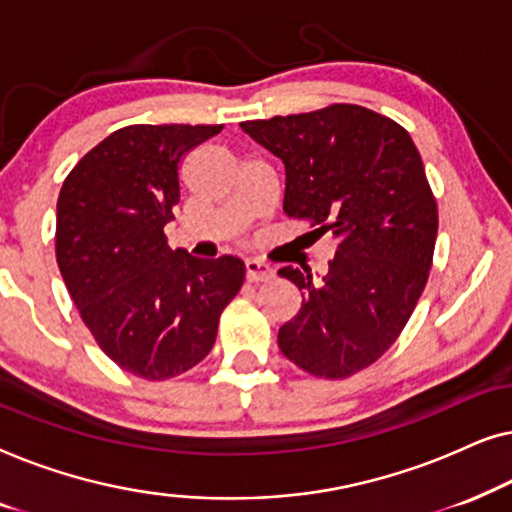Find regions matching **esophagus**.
<instances>
[{
  "mask_svg": "<svg viewBox=\"0 0 512 512\" xmlns=\"http://www.w3.org/2000/svg\"><path fill=\"white\" fill-rule=\"evenodd\" d=\"M244 268H247L249 282H270V279L275 277V270H272L265 261H261V258H249V261L244 263Z\"/></svg>",
  "mask_w": 512,
  "mask_h": 512,
  "instance_id": "34e87169",
  "label": "esophagus"
}]
</instances>
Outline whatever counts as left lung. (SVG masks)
I'll use <instances>...</instances> for the list:
<instances>
[{"instance_id":"obj_1","label":"left lung","mask_w":512,"mask_h":512,"mask_svg":"<svg viewBox=\"0 0 512 512\" xmlns=\"http://www.w3.org/2000/svg\"><path fill=\"white\" fill-rule=\"evenodd\" d=\"M284 163V212L338 240L328 275L286 265L303 291L279 328L286 359L324 380H345L394 345L429 279L438 205L403 125L359 104L240 123Z\"/></svg>"}]
</instances>
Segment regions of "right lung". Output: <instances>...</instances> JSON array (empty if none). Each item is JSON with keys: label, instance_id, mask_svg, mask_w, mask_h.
I'll use <instances>...</instances> for the list:
<instances>
[{"label": "right lung", "instance_id": "obj_1", "mask_svg": "<svg viewBox=\"0 0 512 512\" xmlns=\"http://www.w3.org/2000/svg\"><path fill=\"white\" fill-rule=\"evenodd\" d=\"M223 125H128L67 174L55 258L83 324L125 373L160 382L205 359L221 312L244 282L235 256L172 251L179 163Z\"/></svg>", "mask_w": 512, "mask_h": 512}]
</instances>
